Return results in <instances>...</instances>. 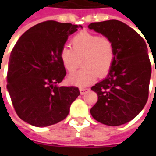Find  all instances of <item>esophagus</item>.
I'll return each mask as SVG.
<instances>
[{
  "label": "esophagus",
  "mask_w": 156,
  "mask_h": 156,
  "mask_svg": "<svg viewBox=\"0 0 156 156\" xmlns=\"http://www.w3.org/2000/svg\"><path fill=\"white\" fill-rule=\"evenodd\" d=\"M88 88H79V91H80V94H81L82 95H83L86 93V92L88 91Z\"/></svg>",
  "instance_id": "esophagus-1"
}]
</instances>
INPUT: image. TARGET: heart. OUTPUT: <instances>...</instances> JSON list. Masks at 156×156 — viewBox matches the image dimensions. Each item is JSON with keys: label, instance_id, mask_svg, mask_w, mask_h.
Segmentation results:
<instances>
[{"label": "heart", "instance_id": "b5f03b06", "mask_svg": "<svg viewBox=\"0 0 156 156\" xmlns=\"http://www.w3.org/2000/svg\"><path fill=\"white\" fill-rule=\"evenodd\" d=\"M71 48H62L59 53L64 68L74 72L82 63L80 71L68 76L70 83L87 86L105 77L111 70L115 61V48L111 39L93 32L82 31L72 37Z\"/></svg>", "mask_w": 156, "mask_h": 156}]
</instances>
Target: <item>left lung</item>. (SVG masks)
<instances>
[{
  "label": "left lung",
  "instance_id": "8db88e82",
  "mask_svg": "<svg viewBox=\"0 0 156 156\" xmlns=\"http://www.w3.org/2000/svg\"><path fill=\"white\" fill-rule=\"evenodd\" d=\"M88 28L111 39L116 53L107 78L91 88L98 101L90 113L106 125L124 124L136 117L148 100L151 64L147 46L134 29L117 20L93 22Z\"/></svg>",
  "mask_w": 156,
  "mask_h": 156
}]
</instances>
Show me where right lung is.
Instances as JSON below:
<instances>
[{"mask_svg": "<svg viewBox=\"0 0 156 156\" xmlns=\"http://www.w3.org/2000/svg\"><path fill=\"white\" fill-rule=\"evenodd\" d=\"M82 26L47 21L28 29L12 49L7 89L16 115L37 127L57 124L67 117L78 87H59L66 76L59 53L68 36Z\"/></svg>", "mask_w": 156, "mask_h": 156, "instance_id": "1", "label": "right lung"}]
</instances>
